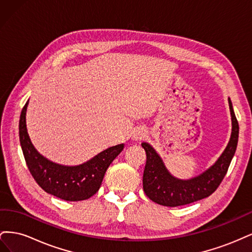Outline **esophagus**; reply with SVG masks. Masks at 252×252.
<instances>
[{
  "label": "esophagus",
  "instance_id": "34e87169",
  "mask_svg": "<svg viewBox=\"0 0 252 252\" xmlns=\"http://www.w3.org/2000/svg\"><path fill=\"white\" fill-rule=\"evenodd\" d=\"M145 136H146V133H145V132L142 131V130H138V131H136V132L133 134V138H134L135 141L142 140V139L145 138Z\"/></svg>",
  "mask_w": 252,
  "mask_h": 252
}]
</instances>
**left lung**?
<instances>
[{
  "label": "left lung",
  "instance_id": "left-lung-1",
  "mask_svg": "<svg viewBox=\"0 0 252 252\" xmlns=\"http://www.w3.org/2000/svg\"><path fill=\"white\" fill-rule=\"evenodd\" d=\"M228 103L232 123L229 143L218 161L197 177L189 180L174 178L167 170L163 159L154 147L148 143H142L147 157L143 174V189L152 202L167 207H177L205 199L216 191L227 173L239 140V123L230 98H228Z\"/></svg>",
  "mask_w": 252,
  "mask_h": 252
}]
</instances>
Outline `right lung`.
<instances>
[{
  "label": "right lung",
  "instance_id": "1",
  "mask_svg": "<svg viewBox=\"0 0 252 252\" xmlns=\"http://www.w3.org/2000/svg\"><path fill=\"white\" fill-rule=\"evenodd\" d=\"M27 106L28 101L21 112L19 135L27 167L35 182L44 191L65 201H83L95 194L106 170L123 150L124 144L109 147L78 166L53 163L43 157L30 141L26 127Z\"/></svg>",
  "mask_w": 252,
  "mask_h": 252
}]
</instances>
